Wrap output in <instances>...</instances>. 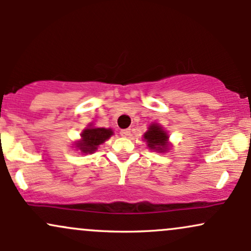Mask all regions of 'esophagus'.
Returning a JSON list of instances; mask_svg holds the SVG:
<instances>
[{"label":"esophagus","instance_id":"1","mask_svg":"<svg viewBox=\"0 0 251 251\" xmlns=\"http://www.w3.org/2000/svg\"><path fill=\"white\" fill-rule=\"evenodd\" d=\"M120 135H122V137H129V135H131V129L129 128L122 129V131H120Z\"/></svg>","mask_w":251,"mask_h":251}]
</instances>
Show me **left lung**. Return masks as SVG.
I'll use <instances>...</instances> for the list:
<instances>
[{"label": "left lung", "instance_id": "obj_1", "mask_svg": "<svg viewBox=\"0 0 251 251\" xmlns=\"http://www.w3.org/2000/svg\"><path fill=\"white\" fill-rule=\"evenodd\" d=\"M144 138L146 139L148 146L151 150L164 152L168 149V134L157 124L150 126L149 131L144 134Z\"/></svg>", "mask_w": 251, "mask_h": 251}]
</instances>
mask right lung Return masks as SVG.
<instances>
[{"instance_id": "1", "label": "right lung", "mask_w": 251, "mask_h": 251, "mask_svg": "<svg viewBox=\"0 0 251 251\" xmlns=\"http://www.w3.org/2000/svg\"><path fill=\"white\" fill-rule=\"evenodd\" d=\"M113 134L111 128H86L82 132V140L76 144V148L83 153H93L100 144L105 143Z\"/></svg>"}]
</instances>
